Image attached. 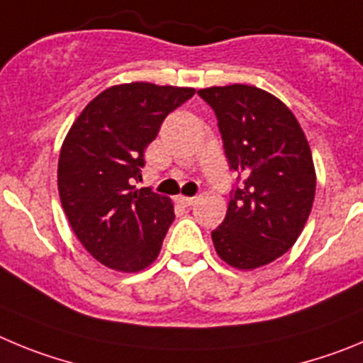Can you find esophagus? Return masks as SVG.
Returning <instances> with one entry per match:
<instances>
[{"label":"esophagus","instance_id":"34e87169","mask_svg":"<svg viewBox=\"0 0 363 363\" xmlns=\"http://www.w3.org/2000/svg\"><path fill=\"white\" fill-rule=\"evenodd\" d=\"M177 202H181L182 206H194L195 204V197H184V195H179Z\"/></svg>","mask_w":363,"mask_h":363}]
</instances>
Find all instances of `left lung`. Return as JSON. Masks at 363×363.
<instances>
[{"instance_id":"obj_1","label":"left lung","mask_w":363,"mask_h":363,"mask_svg":"<svg viewBox=\"0 0 363 363\" xmlns=\"http://www.w3.org/2000/svg\"><path fill=\"white\" fill-rule=\"evenodd\" d=\"M218 121L230 169L226 218L211 231L217 255L237 269L266 266L291 250L302 233L316 175L311 148L286 104L250 84L199 90Z\"/></svg>"}]
</instances>
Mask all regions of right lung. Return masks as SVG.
Listing matches in <instances>:
<instances>
[{
  "instance_id": "add662e5",
  "label": "right lung",
  "mask_w": 363,
  "mask_h": 363,
  "mask_svg": "<svg viewBox=\"0 0 363 363\" xmlns=\"http://www.w3.org/2000/svg\"><path fill=\"white\" fill-rule=\"evenodd\" d=\"M194 94L152 83L116 84L84 106L65 137L57 164L65 215L84 250L110 269L135 273L157 259L174 204L133 182L162 121Z\"/></svg>"
}]
</instances>
